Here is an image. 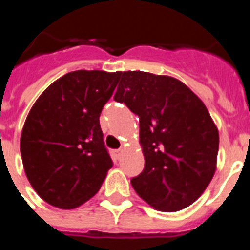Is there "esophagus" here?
I'll return each mask as SVG.
<instances>
[{"instance_id": "esophagus-1", "label": "esophagus", "mask_w": 250, "mask_h": 250, "mask_svg": "<svg viewBox=\"0 0 250 250\" xmlns=\"http://www.w3.org/2000/svg\"><path fill=\"white\" fill-rule=\"evenodd\" d=\"M122 153H123V149H117V150H114V156L117 157L118 160L122 157Z\"/></svg>"}]
</instances>
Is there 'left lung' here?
<instances>
[{
  "instance_id": "left-lung-1",
  "label": "left lung",
  "mask_w": 250,
  "mask_h": 250,
  "mask_svg": "<svg viewBox=\"0 0 250 250\" xmlns=\"http://www.w3.org/2000/svg\"><path fill=\"white\" fill-rule=\"evenodd\" d=\"M114 100L139 115L144 170L133 189L161 211L193 204L213 179L219 135L204 102L171 76L118 72Z\"/></svg>"
}]
</instances>
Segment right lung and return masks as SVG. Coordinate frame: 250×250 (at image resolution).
Returning a JSON list of instances; mask_svg holds the SVG:
<instances>
[{
  "label": "right lung",
  "instance_id": "obj_1",
  "mask_svg": "<svg viewBox=\"0 0 250 250\" xmlns=\"http://www.w3.org/2000/svg\"><path fill=\"white\" fill-rule=\"evenodd\" d=\"M118 72H68L37 98L21 137L27 178L44 201L74 209L93 197L113 161L100 125Z\"/></svg>",
  "mask_w": 250,
  "mask_h": 250
}]
</instances>
